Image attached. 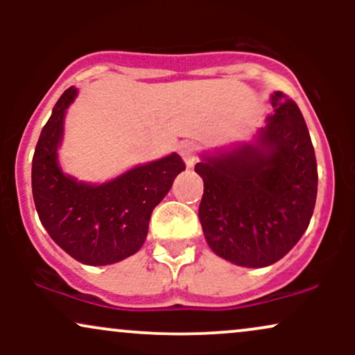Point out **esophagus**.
Here are the masks:
<instances>
[{
	"instance_id": "esophagus-1",
	"label": "esophagus",
	"mask_w": 355,
	"mask_h": 355,
	"mask_svg": "<svg viewBox=\"0 0 355 355\" xmlns=\"http://www.w3.org/2000/svg\"><path fill=\"white\" fill-rule=\"evenodd\" d=\"M197 145L193 141H185V144L180 145L178 152H180L183 162H185L187 166H193L195 162H197Z\"/></svg>"
}]
</instances>
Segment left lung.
<instances>
[{
  "label": "left lung",
  "instance_id": "obj_1",
  "mask_svg": "<svg viewBox=\"0 0 355 355\" xmlns=\"http://www.w3.org/2000/svg\"><path fill=\"white\" fill-rule=\"evenodd\" d=\"M255 145L195 165L203 180L198 207L211 250L242 267H267L288 254L311 222L317 162L302 113L282 92Z\"/></svg>",
  "mask_w": 355,
  "mask_h": 355
}]
</instances>
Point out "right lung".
Wrapping results in <instances>:
<instances>
[{"instance_id":"add662e5","label":"right lung","mask_w":355,"mask_h":355,"mask_svg":"<svg viewBox=\"0 0 355 355\" xmlns=\"http://www.w3.org/2000/svg\"><path fill=\"white\" fill-rule=\"evenodd\" d=\"M75 96L73 87L60 96L36 144L31 166L35 207L50 237L68 255L87 266H108L140 250L153 209L185 164L172 153L101 185L67 177L56 148L63 137L64 112Z\"/></svg>"}]
</instances>
